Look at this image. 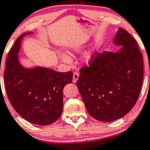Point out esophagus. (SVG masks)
<instances>
[{
    "label": "esophagus",
    "mask_w": 150,
    "mask_h": 150,
    "mask_svg": "<svg viewBox=\"0 0 150 150\" xmlns=\"http://www.w3.org/2000/svg\"><path fill=\"white\" fill-rule=\"evenodd\" d=\"M79 74L77 72H74V73L73 74V82L74 83H76V82L77 81V80H78V79H79Z\"/></svg>",
    "instance_id": "esophagus-1"
}]
</instances>
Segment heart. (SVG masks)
<instances>
[{
  "label": "heart",
  "mask_w": 150,
  "mask_h": 150,
  "mask_svg": "<svg viewBox=\"0 0 150 150\" xmlns=\"http://www.w3.org/2000/svg\"><path fill=\"white\" fill-rule=\"evenodd\" d=\"M76 51H79V49H76ZM96 50H91V51L88 52L86 54H85V59L86 62H91L94 59V57H95V54H96ZM61 59H62V61H64V62H67V63H70L71 62V58L69 55L65 54H62L61 55Z\"/></svg>",
  "instance_id": "obj_1"
}]
</instances>
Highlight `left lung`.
<instances>
[{
    "mask_svg": "<svg viewBox=\"0 0 150 150\" xmlns=\"http://www.w3.org/2000/svg\"><path fill=\"white\" fill-rule=\"evenodd\" d=\"M113 43L122 46L120 50L96 53L76 81L88 112L102 122L120 119L132 110L144 74L142 55L133 37L119 28Z\"/></svg>",
    "mask_w": 150,
    "mask_h": 150,
    "instance_id": "8db88e82",
    "label": "left lung"
}]
</instances>
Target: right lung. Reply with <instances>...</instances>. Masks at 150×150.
Wrapping results in <instances>:
<instances>
[{
	"label": "right lung",
	"instance_id": "add662e5",
	"mask_svg": "<svg viewBox=\"0 0 150 150\" xmlns=\"http://www.w3.org/2000/svg\"><path fill=\"white\" fill-rule=\"evenodd\" d=\"M23 33L8 54L4 71V83L12 106L25 120L38 125L53 123L62 115L63 88L71 83L73 73L58 72L45 67L31 69L22 66L18 54Z\"/></svg>",
	"mask_w": 150,
	"mask_h": 150
}]
</instances>
